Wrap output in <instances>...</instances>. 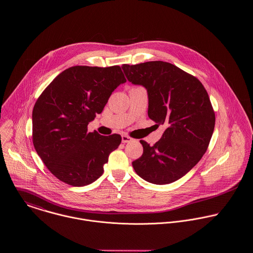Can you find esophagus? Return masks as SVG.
Wrapping results in <instances>:
<instances>
[{
	"mask_svg": "<svg viewBox=\"0 0 253 253\" xmlns=\"http://www.w3.org/2000/svg\"><path fill=\"white\" fill-rule=\"evenodd\" d=\"M121 139H122V143H123V144H127V143H130V142L132 141V138H130V137L127 136V135H122Z\"/></svg>",
	"mask_w": 253,
	"mask_h": 253,
	"instance_id": "34e87169",
	"label": "esophagus"
}]
</instances>
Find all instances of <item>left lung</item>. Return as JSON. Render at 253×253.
Listing matches in <instances>:
<instances>
[{
	"label": "left lung",
	"instance_id": "obj_1",
	"mask_svg": "<svg viewBox=\"0 0 253 253\" xmlns=\"http://www.w3.org/2000/svg\"><path fill=\"white\" fill-rule=\"evenodd\" d=\"M128 81L142 85L149 97V117L164 124L161 139L132 162L136 173L155 184L173 183L202 159L215 126V113L201 81L169 62L155 60L123 64Z\"/></svg>",
	"mask_w": 253,
	"mask_h": 253
}]
</instances>
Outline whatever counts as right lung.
Wrapping results in <instances>:
<instances>
[{
	"label": "right lung",
	"instance_id": "1",
	"mask_svg": "<svg viewBox=\"0 0 253 253\" xmlns=\"http://www.w3.org/2000/svg\"><path fill=\"white\" fill-rule=\"evenodd\" d=\"M126 82L118 65L72 66L58 74L36 101L32 112L33 145L58 180L87 186L103 172L121 136L88 132L111 93Z\"/></svg>",
	"mask_w": 253,
	"mask_h": 253
}]
</instances>
